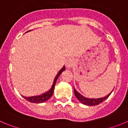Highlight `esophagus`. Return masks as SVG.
<instances>
[{
    "mask_svg": "<svg viewBox=\"0 0 128 128\" xmlns=\"http://www.w3.org/2000/svg\"><path fill=\"white\" fill-rule=\"evenodd\" d=\"M65 65L67 68H72L74 65V61L72 59H68L65 63Z\"/></svg>",
    "mask_w": 128,
    "mask_h": 128,
    "instance_id": "34e87169",
    "label": "esophagus"
}]
</instances>
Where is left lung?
Masks as SVG:
<instances>
[{"mask_svg":"<svg viewBox=\"0 0 128 128\" xmlns=\"http://www.w3.org/2000/svg\"><path fill=\"white\" fill-rule=\"evenodd\" d=\"M112 92H111L110 94H108V96H106V97H104V98H99V99H88V98H84V97H83L82 95L80 94L79 92H78L74 89V94H75L77 99L80 100V102H82V104L87 105V106H96V105L99 104L100 102H103L104 100H106V99L110 96Z\"/></svg>","mask_w":128,"mask_h":128,"instance_id":"obj_1","label":"left lung"}]
</instances>
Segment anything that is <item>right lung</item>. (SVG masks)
I'll list each match as a JSON object with an SVG mask.
<instances>
[{"label": "right lung", "mask_w": 128, "mask_h": 128, "mask_svg": "<svg viewBox=\"0 0 128 128\" xmlns=\"http://www.w3.org/2000/svg\"><path fill=\"white\" fill-rule=\"evenodd\" d=\"M65 70V67L63 66L62 68V69L59 71L58 74H57V76H56L55 79H54V82H53L52 86L50 88V90H48V92H47L46 93L40 95V96H33V97H24L25 99L29 101L30 102H33V103H42V102H44L46 100H47L48 99H50L51 98V96H52L53 92H54V86L56 84V82L57 81V79L58 78L59 76L62 74V72L63 71H64Z\"/></svg>", "instance_id": "add662e5"}]
</instances>
